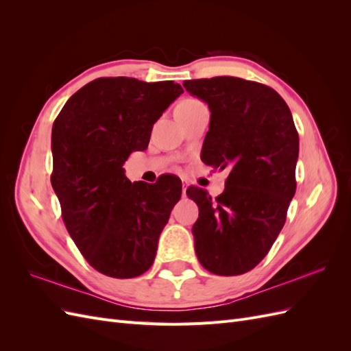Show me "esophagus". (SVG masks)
Here are the masks:
<instances>
[{
  "mask_svg": "<svg viewBox=\"0 0 351 351\" xmlns=\"http://www.w3.org/2000/svg\"><path fill=\"white\" fill-rule=\"evenodd\" d=\"M187 187H189V183L184 180V182H183V196H184V197H186V190H187Z\"/></svg>",
  "mask_w": 351,
  "mask_h": 351,
  "instance_id": "1",
  "label": "esophagus"
}]
</instances>
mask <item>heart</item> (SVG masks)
Returning <instances> with one entry per match:
<instances>
[{"instance_id":"obj_1","label":"heart","mask_w":351,"mask_h":351,"mask_svg":"<svg viewBox=\"0 0 351 351\" xmlns=\"http://www.w3.org/2000/svg\"><path fill=\"white\" fill-rule=\"evenodd\" d=\"M200 101H197V99H192V98H187V99H183L182 102H180L178 105H177V108H189V107H193V105H196V104H199Z\"/></svg>"}]
</instances>
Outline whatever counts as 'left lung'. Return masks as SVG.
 <instances>
[{"instance_id": "left-lung-1", "label": "left lung", "mask_w": 351, "mask_h": 351, "mask_svg": "<svg viewBox=\"0 0 351 351\" xmlns=\"http://www.w3.org/2000/svg\"><path fill=\"white\" fill-rule=\"evenodd\" d=\"M183 86L210 111L202 161L230 169L215 199L187 189L199 206L192 228L197 259L224 277L249 272L277 240L295 193L299 133L291 111L272 88L240 77L186 80Z\"/></svg>"}]
</instances>
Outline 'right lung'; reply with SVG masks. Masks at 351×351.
<instances>
[{"mask_svg":"<svg viewBox=\"0 0 351 351\" xmlns=\"http://www.w3.org/2000/svg\"><path fill=\"white\" fill-rule=\"evenodd\" d=\"M183 93L171 80L99 77L66 102L52 125V189L83 258L112 278L152 267L158 239L182 197L177 178L133 183L123 164L143 151L155 121Z\"/></svg>","mask_w":351,"mask_h":351,"instance_id":"obj_1","label":"right lung"}]
</instances>
